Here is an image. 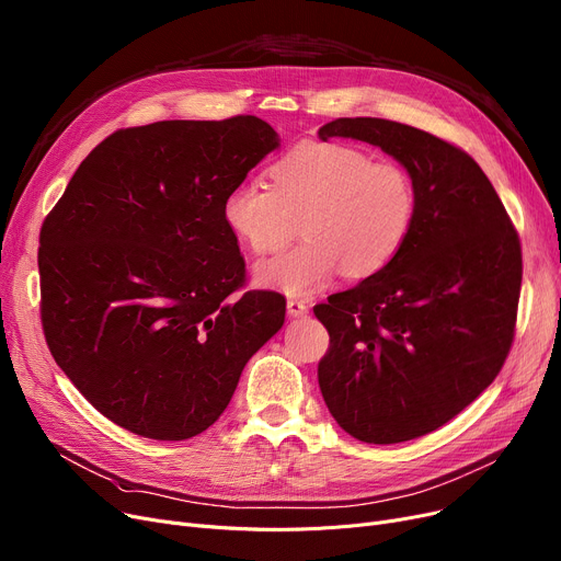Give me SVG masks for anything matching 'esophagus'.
Returning a JSON list of instances; mask_svg holds the SVG:
<instances>
[{
    "label": "esophagus",
    "mask_w": 561,
    "mask_h": 561,
    "mask_svg": "<svg viewBox=\"0 0 561 561\" xmlns=\"http://www.w3.org/2000/svg\"><path fill=\"white\" fill-rule=\"evenodd\" d=\"M286 309H288V316H293V318H300V316L309 313V307L302 300H296V298H290L286 302Z\"/></svg>",
    "instance_id": "obj_1"
}]
</instances>
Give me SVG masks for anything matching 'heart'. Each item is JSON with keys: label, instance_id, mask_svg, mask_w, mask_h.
<instances>
[{"label": "heart", "instance_id": "heart-1", "mask_svg": "<svg viewBox=\"0 0 561 561\" xmlns=\"http://www.w3.org/2000/svg\"><path fill=\"white\" fill-rule=\"evenodd\" d=\"M222 216L256 256L286 248L300 222L305 241L259 263L254 277L309 296L339 271L359 279L385 268L414 222L416 186L400 163L373 161L359 147L302 142L271 168V186H233Z\"/></svg>", "mask_w": 561, "mask_h": 561}]
</instances>
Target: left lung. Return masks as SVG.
I'll return each mask as SVG.
<instances>
[{
	"mask_svg": "<svg viewBox=\"0 0 561 561\" xmlns=\"http://www.w3.org/2000/svg\"><path fill=\"white\" fill-rule=\"evenodd\" d=\"M318 136L381 147L416 186L400 252L313 307L330 332L318 364L330 414L366 444H402L453 421L503 368L523 279L518 231L476 159L444 138L381 117H339Z\"/></svg>",
	"mask_w": 561,
	"mask_h": 561,
	"instance_id": "left-lung-1",
	"label": "left lung"
}]
</instances>
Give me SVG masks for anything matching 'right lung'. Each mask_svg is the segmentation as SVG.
I'll return each instance as SVG.
<instances>
[{
	"mask_svg": "<svg viewBox=\"0 0 561 561\" xmlns=\"http://www.w3.org/2000/svg\"><path fill=\"white\" fill-rule=\"evenodd\" d=\"M279 145L256 115L117 129L88 154L41 229L47 347L102 416L184 440L227 409L286 300L245 290L222 204Z\"/></svg>",
	"mask_w": 561,
	"mask_h": 561,
	"instance_id": "1",
	"label": "right lung"
}]
</instances>
